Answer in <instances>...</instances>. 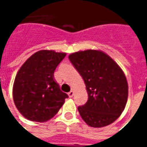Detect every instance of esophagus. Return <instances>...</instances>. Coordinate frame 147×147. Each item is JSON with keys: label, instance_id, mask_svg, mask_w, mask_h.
<instances>
[{"label": "esophagus", "instance_id": "esophagus-1", "mask_svg": "<svg viewBox=\"0 0 147 147\" xmlns=\"http://www.w3.org/2000/svg\"><path fill=\"white\" fill-rule=\"evenodd\" d=\"M67 94H68V96H69V98H72L74 95V91L73 90H71L70 92H68Z\"/></svg>", "mask_w": 147, "mask_h": 147}]
</instances>
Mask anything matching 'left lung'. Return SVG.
Listing matches in <instances>:
<instances>
[{
    "label": "left lung",
    "mask_w": 147,
    "mask_h": 147,
    "mask_svg": "<svg viewBox=\"0 0 147 147\" xmlns=\"http://www.w3.org/2000/svg\"><path fill=\"white\" fill-rule=\"evenodd\" d=\"M68 58L84 80L88 94L86 104L78 107L82 119L94 127L113 123L125 108L128 96L122 69L100 50L76 52Z\"/></svg>",
    "instance_id": "1"
}]
</instances>
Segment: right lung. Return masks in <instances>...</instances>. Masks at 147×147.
Here are the masks:
<instances>
[{
    "label": "right lung",
    "mask_w": 147,
    "mask_h": 147,
    "mask_svg": "<svg viewBox=\"0 0 147 147\" xmlns=\"http://www.w3.org/2000/svg\"><path fill=\"white\" fill-rule=\"evenodd\" d=\"M66 53L40 50L25 61L15 78L12 95L16 108L27 120L45 122L57 113L67 94L54 80V71Z\"/></svg>",
    "instance_id": "obj_1"
}]
</instances>
